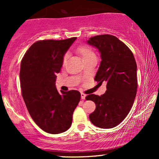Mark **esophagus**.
<instances>
[{
    "instance_id": "1",
    "label": "esophagus",
    "mask_w": 159,
    "mask_h": 159,
    "mask_svg": "<svg viewBox=\"0 0 159 159\" xmlns=\"http://www.w3.org/2000/svg\"><path fill=\"white\" fill-rule=\"evenodd\" d=\"M86 96H87V95L84 94V93H81V99L84 100V99H85V98H86Z\"/></svg>"
}]
</instances>
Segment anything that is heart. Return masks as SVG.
Wrapping results in <instances>:
<instances>
[{
	"instance_id": "heart-1",
	"label": "heart",
	"mask_w": 159,
	"mask_h": 159,
	"mask_svg": "<svg viewBox=\"0 0 159 159\" xmlns=\"http://www.w3.org/2000/svg\"><path fill=\"white\" fill-rule=\"evenodd\" d=\"M78 52L81 54V55L82 56V57H83V59H84V58H87V57H89L95 55L93 52V51L91 50L90 48H88V47H87V46L80 47V48H78ZM68 57H69V54H66L64 57H63V63H66V62Z\"/></svg>"
}]
</instances>
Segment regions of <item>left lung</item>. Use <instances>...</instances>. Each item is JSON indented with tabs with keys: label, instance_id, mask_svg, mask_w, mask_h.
I'll use <instances>...</instances> for the list:
<instances>
[{
	"label": "left lung",
	"instance_id": "8db88e82",
	"mask_svg": "<svg viewBox=\"0 0 159 159\" xmlns=\"http://www.w3.org/2000/svg\"><path fill=\"white\" fill-rule=\"evenodd\" d=\"M87 43L98 49L102 59L95 81L107 83L103 95L86 97L96 106L89 117L96 126L111 129L125 119L134 103L138 88L136 61L132 51L114 36H95Z\"/></svg>",
	"mask_w": 159,
	"mask_h": 159
}]
</instances>
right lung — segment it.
<instances>
[{"label": "right lung", "mask_w": 159, "mask_h": 159, "mask_svg": "<svg viewBox=\"0 0 159 159\" xmlns=\"http://www.w3.org/2000/svg\"><path fill=\"white\" fill-rule=\"evenodd\" d=\"M76 39L36 42L21 60L19 78L24 101L36 125L50 134L68 130L81 98L78 90L59 93L55 87L63 56Z\"/></svg>", "instance_id": "obj_1"}]
</instances>
